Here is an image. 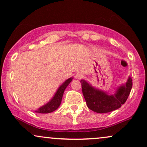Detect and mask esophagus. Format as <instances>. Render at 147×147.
<instances>
[{
  "label": "esophagus",
  "instance_id": "obj_1",
  "mask_svg": "<svg viewBox=\"0 0 147 147\" xmlns=\"http://www.w3.org/2000/svg\"><path fill=\"white\" fill-rule=\"evenodd\" d=\"M83 74L80 73H77L74 74V78H76V79H80V78H82L83 77Z\"/></svg>",
  "mask_w": 147,
  "mask_h": 147
}]
</instances>
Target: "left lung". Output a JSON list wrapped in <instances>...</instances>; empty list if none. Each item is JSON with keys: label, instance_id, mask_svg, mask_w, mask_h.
I'll use <instances>...</instances> for the list:
<instances>
[{"label": "left lung", "instance_id": "1", "mask_svg": "<svg viewBox=\"0 0 147 147\" xmlns=\"http://www.w3.org/2000/svg\"><path fill=\"white\" fill-rule=\"evenodd\" d=\"M82 91L88 109L98 113L111 112L123 105L127 100L133 86V80L129 77L125 84L120 86L114 94L106 92L92 86L86 80H80Z\"/></svg>", "mask_w": 147, "mask_h": 147}]
</instances>
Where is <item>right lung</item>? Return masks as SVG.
I'll return each mask as SVG.
<instances>
[{
  "label": "right lung",
  "mask_w": 147,
  "mask_h": 147,
  "mask_svg": "<svg viewBox=\"0 0 147 147\" xmlns=\"http://www.w3.org/2000/svg\"><path fill=\"white\" fill-rule=\"evenodd\" d=\"M72 80H73V78H69L65 82H63V84H62L60 86V87L58 88L57 91L54 95L53 98L48 103L45 105L44 106L40 107V108L38 109V110L35 111V112L45 114V113H50L57 110L59 108L60 105H61L62 98H63L65 88L67 87V86L72 81Z\"/></svg>",
  "instance_id": "obj_1"
}]
</instances>
